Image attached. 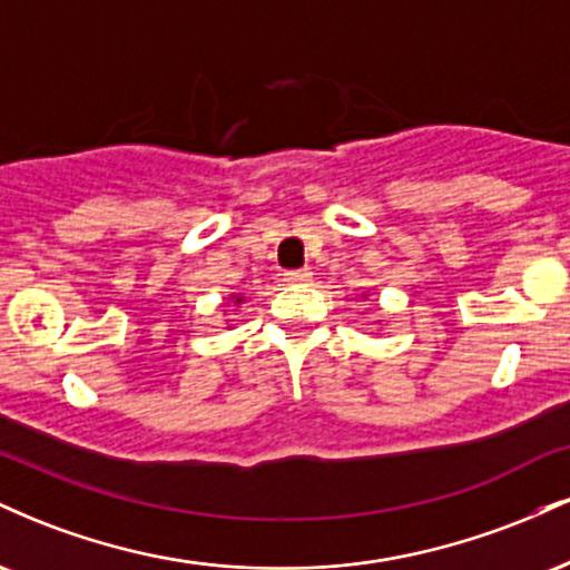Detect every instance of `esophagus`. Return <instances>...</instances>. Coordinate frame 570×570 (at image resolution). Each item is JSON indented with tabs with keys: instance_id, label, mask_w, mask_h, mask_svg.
I'll return each mask as SVG.
<instances>
[{
	"instance_id": "1",
	"label": "esophagus",
	"mask_w": 570,
	"mask_h": 570,
	"mask_svg": "<svg viewBox=\"0 0 570 570\" xmlns=\"http://www.w3.org/2000/svg\"><path fill=\"white\" fill-rule=\"evenodd\" d=\"M284 276H286V281H289V284H307L313 273L307 271V267H299V271H286Z\"/></svg>"
}]
</instances>
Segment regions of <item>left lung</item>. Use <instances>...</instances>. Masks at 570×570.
Returning a JSON list of instances; mask_svg holds the SVG:
<instances>
[{"label": "left lung", "instance_id": "8db88e82", "mask_svg": "<svg viewBox=\"0 0 570 570\" xmlns=\"http://www.w3.org/2000/svg\"><path fill=\"white\" fill-rule=\"evenodd\" d=\"M362 297H364V299H367V294H362Z\"/></svg>", "mask_w": 570, "mask_h": 570}]
</instances>
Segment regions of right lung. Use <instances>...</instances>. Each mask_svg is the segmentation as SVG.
<instances>
[{"mask_svg":"<svg viewBox=\"0 0 570 570\" xmlns=\"http://www.w3.org/2000/svg\"><path fill=\"white\" fill-rule=\"evenodd\" d=\"M230 305H235V307L244 305V294L230 292V294H227V297H222V307H230ZM230 330H233V326H230Z\"/></svg>","mask_w":570,"mask_h":570,"instance_id":"right-lung-1","label":"right lung"}]
</instances>
